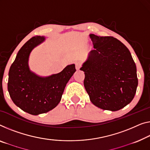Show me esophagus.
Listing matches in <instances>:
<instances>
[{
  "instance_id": "obj_1",
  "label": "esophagus",
  "mask_w": 150,
  "mask_h": 150,
  "mask_svg": "<svg viewBox=\"0 0 150 150\" xmlns=\"http://www.w3.org/2000/svg\"><path fill=\"white\" fill-rule=\"evenodd\" d=\"M81 67V64L80 62H76L75 63V68L77 70H79L80 68Z\"/></svg>"
}]
</instances>
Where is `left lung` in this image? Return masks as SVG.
Here are the masks:
<instances>
[{"mask_svg":"<svg viewBox=\"0 0 150 150\" xmlns=\"http://www.w3.org/2000/svg\"><path fill=\"white\" fill-rule=\"evenodd\" d=\"M94 50L80 70L85 74L84 87L92 104L103 110L117 111L132 101L138 79L131 52L112 36L89 34Z\"/></svg>","mask_w":150,"mask_h":150,"instance_id":"8db88e82","label":"left lung"}]
</instances>
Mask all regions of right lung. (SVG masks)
<instances>
[{"instance_id": "obj_1", "label": "right lung", "mask_w": 150, "mask_h": 150, "mask_svg": "<svg viewBox=\"0 0 150 150\" xmlns=\"http://www.w3.org/2000/svg\"><path fill=\"white\" fill-rule=\"evenodd\" d=\"M45 38L34 36L19 50L11 64L8 79V91L13 102L22 110L38 115L52 110L61 101L67 82L76 71L74 64L61 72L48 77H40L29 68V57L35 47Z\"/></svg>"}]
</instances>
